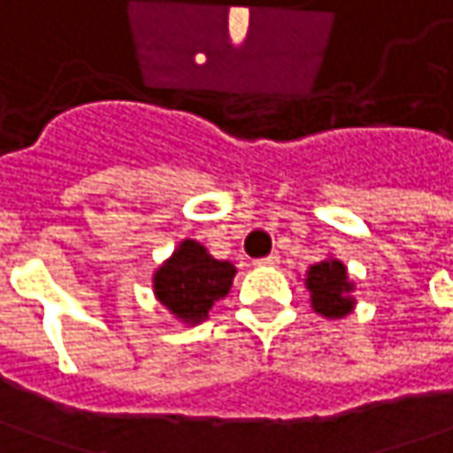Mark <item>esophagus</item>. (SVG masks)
Returning a JSON list of instances; mask_svg holds the SVG:
<instances>
[{"label":"esophagus","mask_w":453,"mask_h":453,"mask_svg":"<svg viewBox=\"0 0 453 453\" xmlns=\"http://www.w3.org/2000/svg\"><path fill=\"white\" fill-rule=\"evenodd\" d=\"M276 264H279V257H276V254H269V257L259 259V262H257V266H276Z\"/></svg>","instance_id":"1"}]
</instances>
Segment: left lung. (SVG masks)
I'll list each match as a JSON object with an SVG mask.
<instances>
[{"label": "left lung", "instance_id": "left-lung-1", "mask_svg": "<svg viewBox=\"0 0 453 453\" xmlns=\"http://www.w3.org/2000/svg\"><path fill=\"white\" fill-rule=\"evenodd\" d=\"M304 287L309 291V304L319 317L344 319L357 306V284L349 279L347 264L332 254L306 269Z\"/></svg>", "mask_w": 453, "mask_h": 453}]
</instances>
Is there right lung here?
Returning <instances> with one entry per match:
<instances>
[{
  "mask_svg": "<svg viewBox=\"0 0 453 453\" xmlns=\"http://www.w3.org/2000/svg\"><path fill=\"white\" fill-rule=\"evenodd\" d=\"M234 276L236 266L232 262L214 259L196 239H181L172 257L157 266L151 289L157 302L177 321L196 326L229 294Z\"/></svg>",
  "mask_w": 453,
  "mask_h": 453,
  "instance_id": "right-lung-1",
  "label": "right lung"
}]
</instances>
